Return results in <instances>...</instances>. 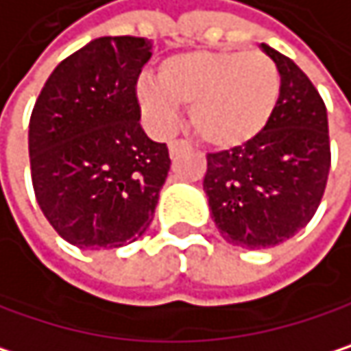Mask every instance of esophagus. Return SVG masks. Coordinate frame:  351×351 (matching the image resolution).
Instances as JSON below:
<instances>
[{
	"mask_svg": "<svg viewBox=\"0 0 351 351\" xmlns=\"http://www.w3.org/2000/svg\"><path fill=\"white\" fill-rule=\"evenodd\" d=\"M189 145L183 141V139H172L170 143H168V152H170V156H177V154H181L183 149H187Z\"/></svg>",
	"mask_w": 351,
	"mask_h": 351,
	"instance_id": "esophagus-1",
	"label": "esophagus"
}]
</instances>
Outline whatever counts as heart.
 I'll return each instance as SVG.
<instances>
[{"mask_svg": "<svg viewBox=\"0 0 351 351\" xmlns=\"http://www.w3.org/2000/svg\"><path fill=\"white\" fill-rule=\"evenodd\" d=\"M158 82L141 77L135 98L154 133L179 123V106L199 139L216 149H237L269 125L282 94L274 59L247 51H185L158 65Z\"/></svg>", "mask_w": 351, "mask_h": 351, "instance_id": "heart-1", "label": "heart"}]
</instances>
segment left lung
<instances>
[{"mask_svg": "<svg viewBox=\"0 0 351 351\" xmlns=\"http://www.w3.org/2000/svg\"><path fill=\"white\" fill-rule=\"evenodd\" d=\"M282 75L278 108L251 143L208 154L204 191L220 234L243 249H269L302 230L325 193L331 152L327 108L306 73L261 43Z\"/></svg>", "mask_w": 351, "mask_h": 351, "instance_id": "left-lung-1", "label": "left lung"}]
</instances>
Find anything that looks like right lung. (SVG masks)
<instances>
[{"label": "right lung", "mask_w": 351, "mask_h": 351, "mask_svg": "<svg viewBox=\"0 0 351 351\" xmlns=\"http://www.w3.org/2000/svg\"><path fill=\"white\" fill-rule=\"evenodd\" d=\"M152 40L100 36L45 82L28 125L36 202L77 249H117L149 226L170 168L139 125L135 84Z\"/></svg>", "instance_id": "add662e5"}]
</instances>
